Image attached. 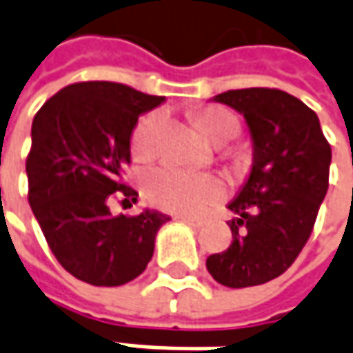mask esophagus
I'll use <instances>...</instances> for the list:
<instances>
[{"instance_id": "esophagus-1", "label": "esophagus", "mask_w": 353, "mask_h": 353, "mask_svg": "<svg viewBox=\"0 0 353 353\" xmlns=\"http://www.w3.org/2000/svg\"><path fill=\"white\" fill-rule=\"evenodd\" d=\"M179 221H181V223H185V225H189V226H195V228L203 226V221H201V219H193V216H179Z\"/></svg>"}]
</instances>
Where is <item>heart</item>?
Segmentation results:
<instances>
[{
  "label": "heart",
  "instance_id": "heart-1",
  "mask_svg": "<svg viewBox=\"0 0 353 353\" xmlns=\"http://www.w3.org/2000/svg\"><path fill=\"white\" fill-rule=\"evenodd\" d=\"M158 123V113H148L140 119L132 130V154L146 156L150 152L152 130ZM197 127L207 139L221 144L228 142L238 132V121L225 109H207L197 117ZM144 193L156 207L176 214L197 216L209 207L225 199L226 183L216 176L189 174L176 168H156L144 176Z\"/></svg>",
  "mask_w": 353,
  "mask_h": 353
}]
</instances>
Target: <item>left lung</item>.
I'll return each instance as SVG.
<instances>
[{"label": "left lung", "instance_id": "1", "mask_svg": "<svg viewBox=\"0 0 353 353\" xmlns=\"http://www.w3.org/2000/svg\"><path fill=\"white\" fill-rule=\"evenodd\" d=\"M244 117L252 168L228 209L230 246L207 258L221 285L268 283L285 272L307 244L328 189L332 160L316 113L301 99L270 88L214 95Z\"/></svg>", "mask_w": 353, "mask_h": 353}]
</instances>
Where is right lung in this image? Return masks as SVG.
<instances>
[{"label": "right lung", "instance_id": "1", "mask_svg": "<svg viewBox=\"0 0 353 353\" xmlns=\"http://www.w3.org/2000/svg\"><path fill=\"white\" fill-rule=\"evenodd\" d=\"M164 101L115 81H81L52 95L32 119V213L60 265L90 285H125L139 277L152 260L160 226L170 221L154 209H109L115 193L132 203L139 197L121 183L130 137L139 117Z\"/></svg>", "mask_w": 353, "mask_h": 353}]
</instances>
